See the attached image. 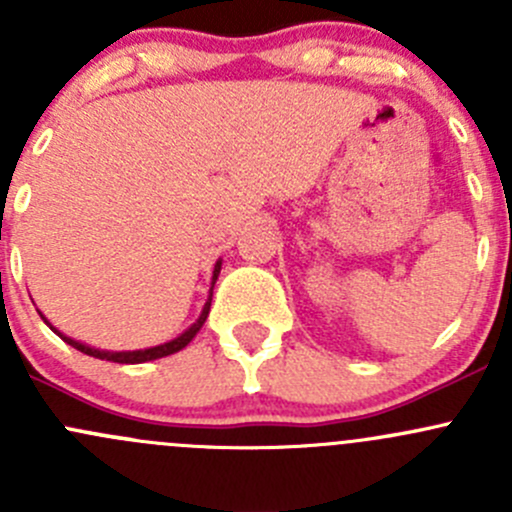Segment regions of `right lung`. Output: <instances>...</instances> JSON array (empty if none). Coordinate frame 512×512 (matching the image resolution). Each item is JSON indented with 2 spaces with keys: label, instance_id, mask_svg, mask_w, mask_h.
<instances>
[{
  "label": "right lung",
  "instance_id": "right-lung-1",
  "mask_svg": "<svg viewBox=\"0 0 512 512\" xmlns=\"http://www.w3.org/2000/svg\"><path fill=\"white\" fill-rule=\"evenodd\" d=\"M220 267H223V260H218V262H215V270H213V282H210V297H208V302H205V307H203V312H200V317L195 319V322L190 324V327L185 329L183 334H178V337H175V339H170V342H165V344H158V347L136 349V352H106V349H94V347H89V344H81V342H76V339H71V337H66V334H61L59 329H54V327H51L49 322H46V319H44V314H41V319H44V322L49 324V327L54 329V332L59 334V337L64 339L66 344H71V347H74V349H79V352H84V354H89V356H96V359L116 361V364H143V361L163 359V356H170V354L180 352V349H183V347H188V344L193 342V337H195V334L200 332V327H203V324H205V319H208V312H210V302H213V287H215V280H218V275H220Z\"/></svg>",
  "mask_w": 512,
  "mask_h": 512
}]
</instances>
